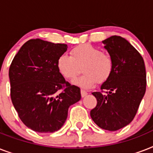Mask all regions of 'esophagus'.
<instances>
[{
	"instance_id": "34e87169",
	"label": "esophagus",
	"mask_w": 153,
	"mask_h": 153,
	"mask_svg": "<svg viewBox=\"0 0 153 153\" xmlns=\"http://www.w3.org/2000/svg\"><path fill=\"white\" fill-rule=\"evenodd\" d=\"M81 95L82 98L86 97V96L87 95V92H86V91H84V90H81Z\"/></svg>"
}]
</instances>
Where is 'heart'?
Wrapping results in <instances>:
<instances>
[{"instance_id": "b5f03b06", "label": "heart", "mask_w": 153, "mask_h": 153, "mask_svg": "<svg viewBox=\"0 0 153 153\" xmlns=\"http://www.w3.org/2000/svg\"><path fill=\"white\" fill-rule=\"evenodd\" d=\"M82 67L83 75L73 82L76 86L89 89L98 82L103 83L111 76L114 59L109 54L91 44H81L72 48L70 56L62 55L58 58L57 68L60 74L67 80L75 79Z\"/></svg>"}]
</instances>
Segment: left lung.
<instances>
[{
	"instance_id": "1",
	"label": "left lung",
	"mask_w": 153,
	"mask_h": 153,
	"mask_svg": "<svg viewBox=\"0 0 153 153\" xmlns=\"http://www.w3.org/2000/svg\"><path fill=\"white\" fill-rule=\"evenodd\" d=\"M103 44L114 59V70L102 91L92 93L97 105L91 117L100 128L117 131L137 114L146 91V71L142 56L126 39L113 36Z\"/></svg>"
}]
</instances>
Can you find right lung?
I'll use <instances>...</instances> for the list:
<instances>
[{"mask_svg":"<svg viewBox=\"0 0 153 153\" xmlns=\"http://www.w3.org/2000/svg\"><path fill=\"white\" fill-rule=\"evenodd\" d=\"M67 45L30 39L15 55L8 71L10 96L22 122L38 133H53L67 120L68 109L81 99L57 68Z\"/></svg>","mask_w":153,"mask_h":153,"instance_id":"right-lung-1","label":"right lung"}]
</instances>
